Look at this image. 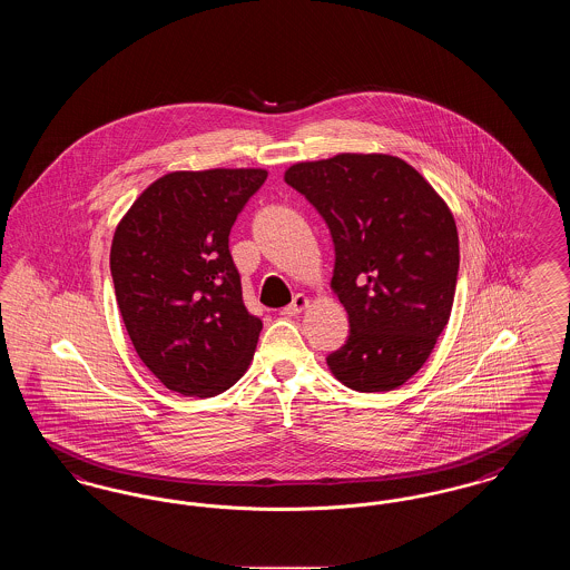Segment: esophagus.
Here are the masks:
<instances>
[{
    "mask_svg": "<svg viewBox=\"0 0 570 570\" xmlns=\"http://www.w3.org/2000/svg\"><path fill=\"white\" fill-rule=\"evenodd\" d=\"M307 305H309V298L305 297V295H295L293 301H291V305H286V307L282 309V314H284V316H297Z\"/></svg>",
    "mask_w": 570,
    "mask_h": 570,
    "instance_id": "obj_1",
    "label": "esophagus"
}]
</instances>
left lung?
Here are the masks:
<instances>
[{
	"instance_id": "left-lung-1",
	"label": "left lung",
	"mask_w": 570,
	"mask_h": 570,
	"mask_svg": "<svg viewBox=\"0 0 570 570\" xmlns=\"http://www.w3.org/2000/svg\"><path fill=\"white\" fill-rule=\"evenodd\" d=\"M284 179L316 207L335 245L331 288L351 335L326 356L328 370L361 393L402 386L451 316L460 272L453 214L395 156L340 154L293 164Z\"/></svg>"
}]
</instances>
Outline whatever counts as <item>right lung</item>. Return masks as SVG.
I'll use <instances>...</instances> for the list:
<instances>
[{"mask_svg":"<svg viewBox=\"0 0 570 570\" xmlns=\"http://www.w3.org/2000/svg\"><path fill=\"white\" fill-rule=\"evenodd\" d=\"M263 168L168 173L110 245L115 297L140 361L166 389L214 397L244 376L263 328L244 305L228 235Z\"/></svg>","mask_w":570,"mask_h":570,"instance_id":"obj_1","label":"right lung"}]
</instances>
